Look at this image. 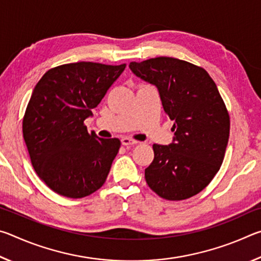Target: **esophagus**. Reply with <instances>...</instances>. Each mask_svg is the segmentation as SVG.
Here are the masks:
<instances>
[{"label":"esophagus","instance_id":"34e87169","mask_svg":"<svg viewBox=\"0 0 261 261\" xmlns=\"http://www.w3.org/2000/svg\"><path fill=\"white\" fill-rule=\"evenodd\" d=\"M121 141H122V145H124V146H129V145H136L137 143H138L137 140L129 138V137H123Z\"/></svg>","mask_w":261,"mask_h":261}]
</instances>
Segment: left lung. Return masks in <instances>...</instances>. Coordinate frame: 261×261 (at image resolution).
Returning a JSON list of instances; mask_svg holds the SVG:
<instances>
[{
    "label": "left lung",
    "mask_w": 261,
    "mask_h": 261,
    "mask_svg": "<svg viewBox=\"0 0 261 261\" xmlns=\"http://www.w3.org/2000/svg\"><path fill=\"white\" fill-rule=\"evenodd\" d=\"M129 67L156 86L163 109L174 121L173 143L153 145L146 183L167 200L196 196L219 171L228 145L230 118L218 87L205 69L174 57L131 62Z\"/></svg>",
    "instance_id": "obj_1"
}]
</instances>
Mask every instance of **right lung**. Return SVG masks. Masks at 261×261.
I'll use <instances>...</instances> for the list:
<instances>
[{"label": "right lung", "mask_w": 261, "mask_h": 261, "mask_svg": "<svg viewBox=\"0 0 261 261\" xmlns=\"http://www.w3.org/2000/svg\"><path fill=\"white\" fill-rule=\"evenodd\" d=\"M125 67L63 64L35 85L23 118L24 140L35 173L61 196H90L107 179L121 141L88 134L84 121Z\"/></svg>", "instance_id": "right-lung-1"}]
</instances>
